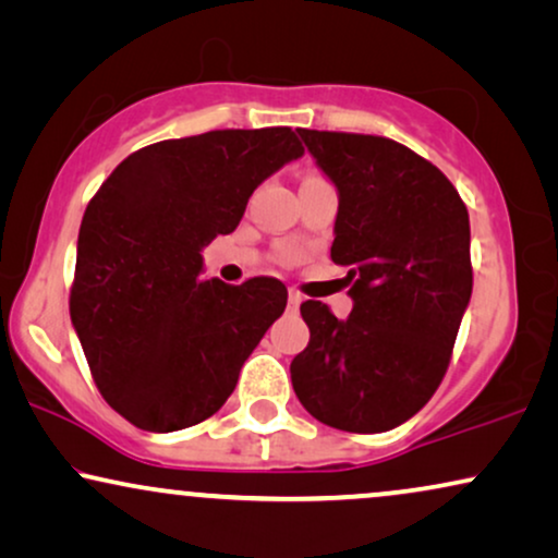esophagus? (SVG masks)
Listing matches in <instances>:
<instances>
[{"mask_svg": "<svg viewBox=\"0 0 558 558\" xmlns=\"http://www.w3.org/2000/svg\"><path fill=\"white\" fill-rule=\"evenodd\" d=\"M301 303H303V295H301L299 291H293V288H291V291H288V308L299 311Z\"/></svg>", "mask_w": 558, "mask_h": 558, "instance_id": "1", "label": "esophagus"}]
</instances>
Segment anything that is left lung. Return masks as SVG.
<instances>
[{"mask_svg": "<svg viewBox=\"0 0 558 558\" xmlns=\"http://www.w3.org/2000/svg\"><path fill=\"white\" fill-rule=\"evenodd\" d=\"M337 189L331 259L349 267L352 314L301 306L311 341L291 362L316 421L380 434L439 388L472 299L470 214L454 185L396 140L299 130Z\"/></svg>", "mask_w": 558, "mask_h": 558, "instance_id": "8db88e82", "label": "left lung"}]
</instances>
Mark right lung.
<instances>
[{"mask_svg":"<svg viewBox=\"0 0 558 558\" xmlns=\"http://www.w3.org/2000/svg\"><path fill=\"white\" fill-rule=\"evenodd\" d=\"M301 155L291 128L166 140L119 162L86 206L71 322L96 388L137 428L170 434L217 413L286 311L280 280H206L202 252Z\"/></svg>","mask_w":558,"mask_h":558,"instance_id":"1","label":"right lung"}]
</instances>
